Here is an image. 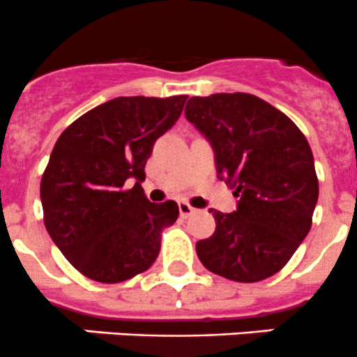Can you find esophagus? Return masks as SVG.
<instances>
[{"label":"esophagus","mask_w":357,"mask_h":357,"mask_svg":"<svg viewBox=\"0 0 357 357\" xmlns=\"http://www.w3.org/2000/svg\"><path fill=\"white\" fill-rule=\"evenodd\" d=\"M179 214H181V218H190L192 214H195V208L188 202H179Z\"/></svg>","instance_id":"1"}]
</instances>
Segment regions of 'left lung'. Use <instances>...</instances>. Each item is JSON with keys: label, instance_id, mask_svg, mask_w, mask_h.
<instances>
[{"label": "left lung", "instance_id": "1", "mask_svg": "<svg viewBox=\"0 0 357 357\" xmlns=\"http://www.w3.org/2000/svg\"><path fill=\"white\" fill-rule=\"evenodd\" d=\"M185 115L211 142L218 178L240 199L231 214L208 211L215 231L197 242L200 262L233 282L269 278L312 225L319 188L307 139L283 112L248 93L193 96Z\"/></svg>", "mask_w": 357, "mask_h": 357}]
</instances>
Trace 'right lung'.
Masks as SVG:
<instances>
[{
  "instance_id": "obj_1",
  "label": "right lung",
  "mask_w": 357,
  "mask_h": 357,
  "mask_svg": "<svg viewBox=\"0 0 357 357\" xmlns=\"http://www.w3.org/2000/svg\"><path fill=\"white\" fill-rule=\"evenodd\" d=\"M186 98L119 96L56 139L41 179L45 226L88 278L126 282L155 262L162 229L174 225L179 207L174 200L152 204L142 181L153 143L174 126Z\"/></svg>"
}]
</instances>
